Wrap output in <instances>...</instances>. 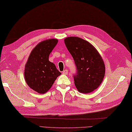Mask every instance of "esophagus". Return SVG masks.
Masks as SVG:
<instances>
[{
    "label": "esophagus",
    "mask_w": 132,
    "mask_h": 132,
    "mask_svg": "<svg viewBox=\"0 0 132 132\" xmlns=\"http://www.w3.org/2000/svg\"><path fill=\"white\" fill-rule=\"evenodd\" d=\"M63 74H65V75L68 74V70H67V69H65V70H64L63 72Z\"/></svg>",
    "instance_id": "esophagus-1"
}]
</instances>
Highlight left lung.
Segmentation results:
<instances>
[{
    "instance_id": "left-lung-1",
    "label": "left lung",
    "mask_w": 132,
    "mask_h": 132,
    "mask_svg": "<svg viewBox=\"0 0 132 132\" xmlns=\"http://www.w3.org/2000/svg\"><path fill=\"white\" fill-rule=\"evenodd\" d=\"M64 43L77 67L73 78L77 90L84 94L94 91L104 77L105 68L102 56L94 46L80 38L68 37Z\"/></svg>"
}]
</instances>
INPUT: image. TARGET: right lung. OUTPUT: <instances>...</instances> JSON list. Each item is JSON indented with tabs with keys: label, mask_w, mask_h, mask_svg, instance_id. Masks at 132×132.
I'll list each match as a JSON object with an SVG mask.
<instances>
[{
	"label": "right lung",
	"mask_w": 132,
	"mask_h": 132,
	"mask_svg": "<svg viewBox=\"0 0 132 132\" xmlns=\"http://www.w3.org/2000/svg\"><path fill=\"white\" fill-rule=\"evenodd\" d=\"M57 43L56 39L40 42L32 50L25 66L26 83L38 93L47 92L61 74L54 64L49 60V56Z\"/></svg>",
	"instance_id": "obj_1"
}]
</instances>
